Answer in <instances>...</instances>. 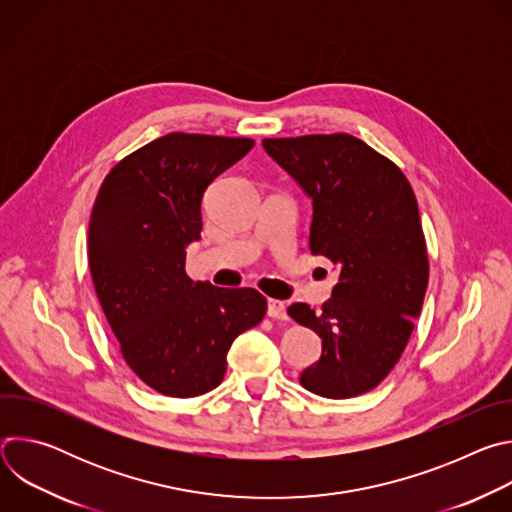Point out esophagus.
<instances>
[{"instance_id": "1", "label": "esophagus", "mask_w": 512, "mask_h": 512, "mask_svg": "<svg viewBox=\"0 0 512 512\" xmlns=\"http://www.w3.org/2000/svg\"><path fill=\"white\" fill-rule=\"evenodd\" d=\"M267 316L273 320H287V308L281 300H267Z\"/></svg>"}]
</instances>
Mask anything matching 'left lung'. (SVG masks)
Listing matches in <instances>:
<instances>
[{
  "mask_svg": "<svg viewBox=\"0 0 512 512\" xmlns=\"http://www.w3.org/2000/svg\"><path fill=\"white\" fill-rule=\"evenodd\" d=\"M267 156L312 200L310 251L336 265L322 310L287 314L322 338L304 389L348 399L375 389L413 332L429 277L419 208L403 172L348 133L263 139Z\"/></svg>",
  "mask_w": 512,
  "mask_h": 512,
  "instance_id": "1",
  "label": "left lung"
}]
</instances>
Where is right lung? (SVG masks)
I'll return each mask as SVG.
<instances>
[{
  "label": "right lung",
  "instance_id": "1",
  "mask_svg": "<svg viewBox=\"0 0 512 512\" xmlns=\"http://www.w3.org/2000/svg\"><path fill=\"white\" fill-rule=\"evenodd\" d=\"M255 145L247 137L168 133L103 180L89 223V267L129 369L168 397L221 385L233 340L267 310L257 289L192 281L186 247L200 239L202 198Z\"/></svg>",
  "mask_w": 512,
  "mask_h": 512
}]
</instances>
